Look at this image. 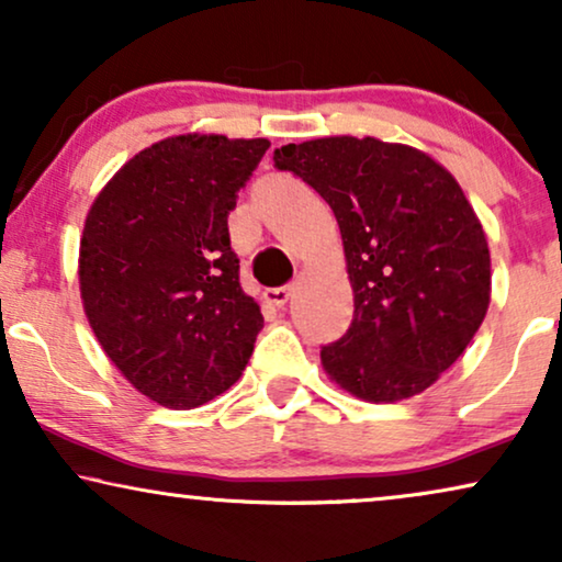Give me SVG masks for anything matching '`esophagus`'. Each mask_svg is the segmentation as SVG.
I'll list each match as a JSON object with an SVG mask.
<instances>
[{
  "mask_svg": "<svg viewBox=\"0 0 562 562\" xmlns=\"http://www.w3.org/2000/svg\"><path fill=\"white\" fill-rule=\"evenodd\" d=\"M291 291H294V283H289V286L266 289V291H263V299H266V304H271V306H283V304L289 302Z\"/></svg>",
  "mask_w": 562,
  "mask_h": 562,
  "instance_id": "obj_1",
  "label": "esophagus"
}]
</instances>
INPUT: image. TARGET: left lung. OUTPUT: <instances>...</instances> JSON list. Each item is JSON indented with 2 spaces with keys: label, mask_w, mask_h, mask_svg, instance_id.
Listing matches in <instances>:
<instances>
[{
  "label": "left lung",
  "mask_w": 562,
  "mask_h": 562,
  "mask_svg": "<svg viewBox=\"0 0 562 562\" xmlns=\"http://www.w3.org/2000/svg\"><path fill=\"white\" fill-rule=\"evenodd\" d=\"M276 166L333 206L356 314L322 348L329 381L371 404L417 396L463 356L491 302L486 233L448 168L412 145L317 137Z\"/></svg>",
  "instance_id": "1"
}]
</instances>
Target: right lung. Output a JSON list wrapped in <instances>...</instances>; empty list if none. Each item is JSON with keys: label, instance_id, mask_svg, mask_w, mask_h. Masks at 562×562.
Listing matches in <instances>:
<instances>
[{"label": "right lung", "instance_id": "1", "mask_svg": "<svg viewBox=\"0 0 562 562\" xmlns=\"http://www.w3.org/2000/svg\"><path fill=\"white\" fill-rule=\"evenodd\" d=\"M266 137L173 135L130 158L83 222V312L117 371L168 409L225 394L263 327L240 286L227 214Z\"/></svg>", "mask_w": 562, "mask_h": 562}]
</instances>
